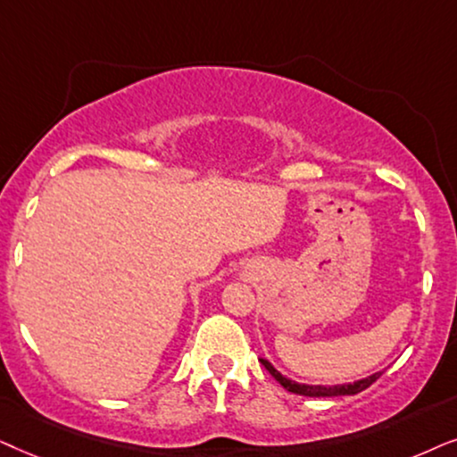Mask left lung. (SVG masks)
<instances>
[{"label": "left lung", "instance_id": "obj_1", "mask_svg": "<svg viewBox=\"0 0 457 457\" xmlns=\"http://www.w3.org/2000/svg\"><path fill=\"white\" fill-rule=\"evenodd\" d=\"M263 363L267 372H270L273 378H276L279 385H282L286 391L295 393V395H305V397H343V395H357L361 391H366L370 385H374L376 380L380 378L382 372H376L372 376H368V378H361V380H355V382H349V385H334V386H321V385H299V382L286 378L278 372L276 368L271 366L267 360H259Z\"/></svg>", "mask_w": 457, "mask_h": 457}]
</instances>
